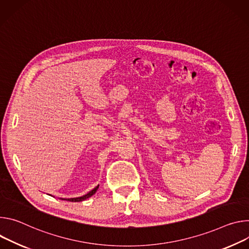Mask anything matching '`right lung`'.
Returning a JSON list of instances; mask_svg holds the SVG:
<instances>
[{
  "instance_id": "1",
  "label": "right lung",
  "mask_w": 249,
  "mask_h": 249,
  "mask_svg": "<svg viewBox=\"0 0 249 249\" xmlns=\"http://www.w3.org/2000/svg\"><path fill=\"white\" fill-rule=\"evenodd\" d=\"M98 188H99V185H98L97 187H95L92 191H90L89 193H87L86 195L82 196V197H78V198H70V199H62V200H66V201H69V202H82V201H84V200H86V199L90 198L91 196H93V195L95 194V193L97 192Z\"/></svg>"
}]
</instances>
